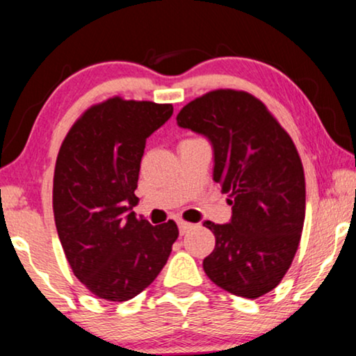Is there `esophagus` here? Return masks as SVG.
Wrapping results in <instances>:
<instances>
[{"label": "esophagus", "instance_id": "1", "mask_svg": "<svg viewBox=\"0 0 356 356\" xmlns=\"http://www.w3.org/2000/svg\"><path fill=\"white\" fill-rule=\"evenodd\" d=\"M178 227H179V234H185V232H188V229H191L193 225H190V222L186 221H178Z\"/></svg>", "mask_w": 356, "mask_h": 356}]
</instances>
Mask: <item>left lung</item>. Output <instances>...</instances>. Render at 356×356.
I'll use <instances>...</instances> for the list:
<instances>
[{"label": "left lung", "mask_w": 356, "mask_h": 356, "mask_svg": "<svg viewBox=\"0 0 356 356\" xmlns=\"http://www.w3.org/2000/svg\"><path fill=\"white\" fill-rule=\"evenodd\" d=\"M177 124L213 147V179L229 193V222L204 221L216 238L203 261L218 287L257 299L279 285L305 218V178L292 138L251 94L214 90L179 111Z\"/></svg>", "instance_id": "1"}]
</instances>
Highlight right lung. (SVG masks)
I'll return each instance as SVG.
<instances>
[{"label": "right lung", "instance_id": "right-lung-1", "mask_svg": "<svg viewBox=\"0 0 356 356\" xmlns=\"http://www.w3.org/2000/svg\"><path fill=\"white\" fill-rule=\"evenodd\" d=\"M170 104L108 99L82 115L60 145L52 206L74 275L99 299L124 302L150 285L178 238L177 222L152 226L131 211L140 161Z\"/></svg>", "mask_w": 356, "mask_h": 356}]
</instances>
